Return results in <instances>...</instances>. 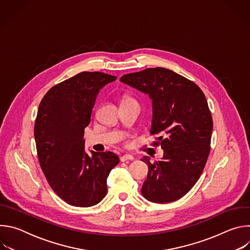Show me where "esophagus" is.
<instances>
[{
  "label": "esophagus",
  "mask_w": 250,
  "mask_h": 250,
  "mask_svg": "<svg viewBox=\"0 0 250 250\" xmlns=\"http://www.w3.org/2000/svg\"><path fill=\"white\" fill-rule=\"evenodd\" d=\"M133 159H134V157L130 154H125V155L121 156V158H120L121 162H125V161H127V160H133Z\"/></svg>",
  "instance_id": "34e87169"
}]
</instances>
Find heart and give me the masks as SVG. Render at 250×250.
I'll return each instance as SVG.
<instances>
[{
    "instance_id": "heart-1",
    "label": "heart",
    "mask_w": 250,
    "mask_h": 250,
    "mask_svg": "<svg viewBox=\"0 0 250 250\" xmlns=\"http://www.w3.org/2000/svg\"><path fill=\"white\" fill-rule=\"evenodd\" d=\"M126 100H130V99H126Z\"/></svg>"
}]
</instances>
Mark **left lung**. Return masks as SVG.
I'll use <instances>...</instances> for the list:
<instances>
[{"instance_id":"left-lung-1","label":"left lung","mask_w":250,"mask_h":250,"mask_svg":"<svg viewBox=\"0 0 250 250\" xmlns=\"http://www.w3.org/2000/svg\"><path fill=\"white\" fill-rule=\"evenodd\" d=\"M121 81L152 100L150 134L157 138L163 158L148 165L141 188L146 200L165 204L179 200L199 180L210 149L212 119L205 94L193 81L162 68H147L125 74Z\"/></svg>"}]
</instances>
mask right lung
Masks as SVG:
<instances>
[{"label":"right lung","mask_w":250,"mask_h":250,"mask_svg":"<svg viewBox=\"0 0 250 250\" xmlns=\"http://www.w3.org/2000/svg\"><path fill=\"white\" fill-rule=\"evenodd\" d=\"M116 79L85 71L50 88L40 104L34 125L40 165L51 189L71 206L101 202L106 178L120 161L111 151L88 155L83 139L99 91Z\"/></svg>","instance_id":"obj_1"}]
</instances>
